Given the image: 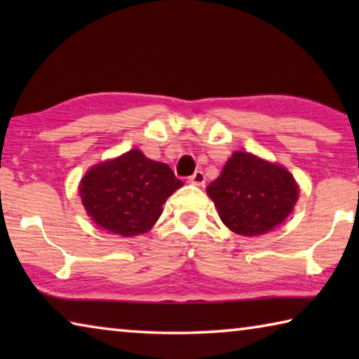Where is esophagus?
Masks as SVG:
<instances>
[{
    "instance_id": "1",
    "label": "esophagus",
    "mask_w": 359,
    "mask_h": 359,
    "mask_svg": "<svg viewBox=\"0 0 359 359\" xmlns=\"http://www.w3.org/2000/svg\"><path fill=\"white\" fill-rule=\"evenodd\" d=\"M190 182L194 185H204L205 182V175L203 171H196L193 175H190Z\"/></svg>"
}]
</instances>
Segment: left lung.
<instances>
[{
	"instance_id": "left-lung-1",
	"label": "left lung",
	"mask_w": 359,
	"mask_h": 359,
	"mask_svg": "<svg viewBox=\"0 0 359 359\" xmlns=\"http://www.w3.org/2000/svg\"><path fill=\"white\" fill-rule=\"evenodd\" d=\"M208 193L231 231L259 236L290 215L297 199V185L285 168L236 151L220 177L208 187Z\"/></svg>"
}]
</instances>
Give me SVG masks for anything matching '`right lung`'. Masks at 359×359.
<instances>
[{
  "mask_svg": "<svg viewBox=\"0 0 359 359\" xmlns=\"http://www.w3.org/2000/svg\"><path fill=\"white\" fill-rule=\"evenodd\" d=\"M184 185L172 169L130 150L101 163L81 182L82 203L98 226L120 236H137L154 226L161 205Z\"/></svg>",
  "mask_w": 359,
  "mask_h": 359,
  "instance_id": "right-lung-1",
  "label": "right lung"
}]
</instances>
